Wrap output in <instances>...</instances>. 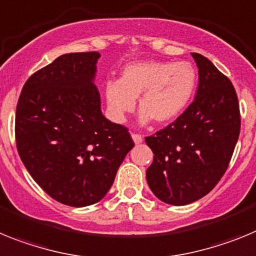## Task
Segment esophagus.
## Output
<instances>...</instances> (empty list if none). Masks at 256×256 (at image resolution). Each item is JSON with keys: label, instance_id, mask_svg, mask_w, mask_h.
Masks as SVG:
<instances>
[{"label": "esophagus", "instance_id": "1", "mask_svg": "<svg viewBox=\"0 0 256 256\" xmlns=\"http://www.w3.org/2000/svg\"><path fill=\"white\" fill-rule=\"evenodd\" d=\"M131 138H132V140H134L135 144H140L142 142H143V136L139 134H132L131 135Z\"/></svg>", "mask_w": 256, "mask_h": 256}]
</instances>
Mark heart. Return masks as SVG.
Listing matches in <instances>:
<instances>
[{
    "instance_id": "obj_1",
    "label": "heart",
    "mask_w": 256,
    "mask_h": 256,
    "mask_svg": "<svg viewBox=\"0 0 256 256\" xmlns=\"http://www.w3.org/2000/svg\"><path fill=\"white\" fill-rule=\"evenodd\" d=\"M196 68L188 62L142 60L122 70L121 78L104 85V99L110 118L125 122L139 98V121L168 124L183 113L194 94Z\"/></svg>"
}]
</instances>
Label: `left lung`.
<instances>
[{"mask_svg":"<svg viewBox=\"0 0 256 256\" xmlns=\"http://www.w3.org/2000/svg\"><path fill=\"white\" fill-rule=\"evenodd\" d=\"M198 66L194 100L172 124L146 138L153 152L146 182L157 198L188 205L208 194L230 165L241 117L232 82L208 58L192 52Z\"/></svg>","mask_w":256,"mask_h":256,"instance_id":"1","label":"left lung"}]
</instances>
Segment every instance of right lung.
Returning a JSON list of instances; mask_svg holds the SVG:
<instances>
[{
	"instance_id": "add662e5",
	"label": "right lung",
	"mask_w": 256,
	"mask_h": 256,
	"mask_svg": "<svg viewBox=\"0 0 256 256\" xmlns=\"http://www.w3.org/2000/svg\"><path fill=\"white\" fill-rule=\"evenodd\" d=\"M100 54L70 52L30 76L15 116L16 148L34 182L64 205L84 208L110 190L134 142L106 120L94 84Z\"/></svg>"
}]
</instances>
